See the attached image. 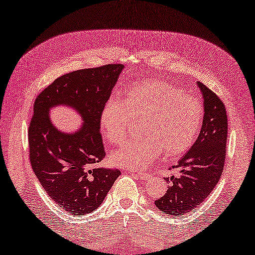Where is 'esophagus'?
<instances>
[{
    "mask_svg": "<svg viewBox=\"0 0 255 255\" xmlns=\"http://www.w3.org/2000/svg\"><path fill=\"white\" fill-rule=\"evenodd\" d=\"M132 175H134V176H136L137 178H140L141 180H146V179H149V178L151 177L150 173H148V172H141V171H140V172L133 171Z\"/></svg>",
    "mask_w": 255,
    "mask_h": 255,
    "instance_id": "esophagus-1",
    "label": "esophagus"
}]
</instances>
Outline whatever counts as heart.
<instances>
[{"label":"heart","instance_id":"1","mask_svg":"<svg viewBox=\"0 0 255 255\" xmlns=\"http://www.w3.org/2000/svg\"><path fill=\"white\" fill-rule=\"evenodd\" d=\"M143 118L144 135L114 151V166L142 169L163 151L167 157L184 154L202 130L204 107L198 97L167 80H141L124 89L122 102H105L100 114L102 134L111 143L121 144L130 135L133 120Z\"/></svg>","mask_w":255,"mask_h":255}]
</instances>
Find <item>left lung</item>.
I'll return each mask as SVG.
<instances>
[{
  "label": "left lung",
  "mask_w": 255,
  "mask_h": 255,
  "mask_svg": "<svg viewBox=\"0 0 255 255\" xmlns=\"http://www.w3.org/2000/svg\"><path fill=\"white\" fill-rule=\"evenodd\" d=\"M204 97L203 127L190 150L178 161V176L166 177L167 193L154 202L160 211L180 216L206 199L224 169L227 141V114L224 103L212 89L198 82Z\"/></svg>",
  "instance_id": "1"
}]
</instances>
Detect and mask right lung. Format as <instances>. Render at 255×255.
<instances>
[{
	"label": "right lung",
	"mask_w": 255,
	"mask_h": 255,
	"mask_svg": "<svg viewBox=\"0 0 255 255\" xmlns=\"http://www.w3.org/2000/svg\"><path fill=\"white\" fill-rule=\"evenodd\" d=\"M122 64L80 69L57 78L34 101L28 130L32 170L49 197L73 215L95 211L121 175L97 168L106 155L100 132V114L109 100ZM65 104L84 120L81 130L62 133L48 119L52 106Z\"/></svg>",
	"instance_id": "1"
}]
</instances>
